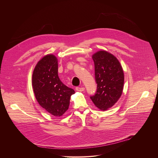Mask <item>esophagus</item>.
I'll list each match as a JSON object with an SVG mask.
<instances>
[{
	"mask_svg": "<svg viewBox=\"0 0 158 158\" xmlns=\"http://www.w3.org/2000/svg\"><path fill=\"white\" fill-rule=\"evenodd\" d=\"M75 89L77 91H79V92H82L85 90V88L83 87H76Z\"/></svg>",
	"mask_w": 158,
	"mask_h": 158,
	"instance_id": "obj_1",
	"label": "esophagus"
}]
</instances>
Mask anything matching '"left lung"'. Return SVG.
<instances>
[{
	"mask_svg": "<svg viewBox=\"0 0 158 158\" xmlns=\"http://www.w3.org/2000/svg\"><path fill=\"white\" fill-rule=\"evenodd\" d=\"M97 90L90 99L101 110L112 107L120 97L123 88L124 74L118 60L106 51L92 55Z\"/></svg>",
	"mask_w": 158,
	"mask_h": 158,
	"instance_id": "left-lung-1",
	"label": "left lung"
}]
</instances>
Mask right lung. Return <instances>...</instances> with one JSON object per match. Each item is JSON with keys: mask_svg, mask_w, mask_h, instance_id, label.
<instances>
[{"mask_svg": "<svg viewBox=\"0 0 158 158\" xmlns=\"http://www.w3.org/2000/svg\"><path fill=\"white\" fill-rule=\"evenodd\" d=\"M32 86L39 104L55 116H61L69 108L70 96L75 90L62 83L58 75V61L47 55L36 64L33 73Z\"/></svg>", "mask_w": 158, "mask_h": 158, "instance_id": "add662e5", "label": "right lung"}]
</instances>
